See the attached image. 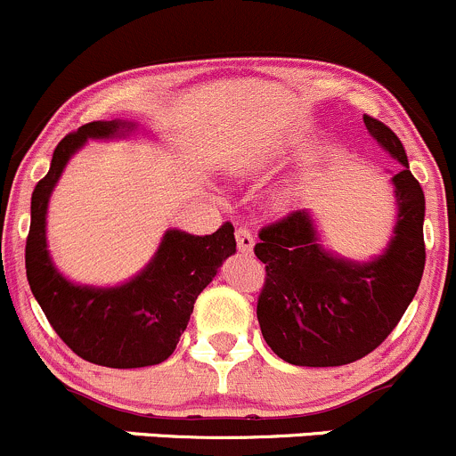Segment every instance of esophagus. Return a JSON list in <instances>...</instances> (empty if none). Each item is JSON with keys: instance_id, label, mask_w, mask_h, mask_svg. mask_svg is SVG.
Masks as SVG:
<instances>
[{"instance_id": "obj_1", "label": "esophagus", "mask_w": 456, "mask_h": 456, "mask_svg": "<svg viewBox=\"0 0 456 456\" xmlns=\"http://www.w3.org/2000/svg\"><path fill=\"white\" fill-rule=\"evenodd\" d=\"M234 237H237L239 252H243V255H250L252 248H255V239H252L250 230H248V228H237Z\"/></svg>"}]
</instances>
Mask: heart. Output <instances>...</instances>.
I'll use <instances>...</instances> for the list:
<instances>
[{
	"mask_svg": "<svg viewBox=\"0 0 456 456\" xmlns=\"http://www.w3.org/2000/svg\"><path fill=\"white\" fill-rule=\"evenodd\" d=\"M289 147H292V144H281L279 149H274V156H285V153L289 151Z\"/></svg>",
	"mask_w": 456,
	"mask_h": 456,
	"instance_id": "b5f03b06",
	"label": "heart"
}]
</instances>
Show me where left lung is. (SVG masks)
<instances>
[{
  "label": "left lung",
  "instance_id": "1",
  "mask_svg": "<svg viewBox=\"0 0 456 456\" xmlns=\"http://www.w3.org/2000/svg\"><path fill=\"white\" fill-rule=\"evenodd\" d=\"M364 125L403 167L391 177L397 215L387 248L367 261L336 255L309 210L265 226L255 246L267 272L256 303L261 333L297 367H340L370 354L395 330L424 274V191L400 138L370 116Z\"/></svg>",
  "mask_w": 456,
  "mask_h": 456
}]
</instances>
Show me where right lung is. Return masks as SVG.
<instances>
[{"label":"right lung","mask_w":456,"mask_h":456,"mask_svg":"<svg viewBox=\"0 0 456 456\" xmlns=\"http://www.w3.org/2000/svg\"><path fill=\"white\" fill-rule=\"evenodd\" d=\"M138 134L134 120H94L65 135L54 149L50 171L35 186L26 274L37 303L61 340L83 360L110 369H138L164 362L175 351L201 289L222 263L237 252L234 228L195 237L168 228L151 261L129 281L111 288L69 281L48 250V204L65 167L87 140H120Z\"/></svg>","instance_id":"1"}]
</instances>
